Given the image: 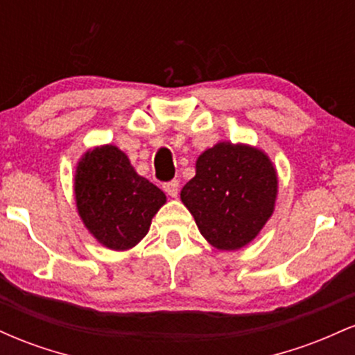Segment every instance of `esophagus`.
Masks as SVG:
<instances>
[{"label":"esophagus","mask_w":355,"mask_h":355,"mask_svg":"<svg viewBox=\"0 0 355 355\" xmlns=\"http://www.w3.org/2000/svg\"><path fill=\"white\" fill-rule=\"evenodd\" d=\"M164 190L166 191V195H170V197L175 198L178 195V182L177 180H172V182L165 183Z\"/></svg>","instance_id":"34e87169"}]
</instances>
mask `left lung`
Here are the masks:
<instances>
[{"instance_id":"8db88e82","label":"left lung","mask_w":355,"mask_h":355,"mask_svg":"<svg viewBox=\"0 0 355 355\" xmlns=\"http://www.w3.org/2000/svg\"><path fill=\"white\" fill-rule=\"evenodd\" d=\"M277 193V170L263 150L218 141L197 158L180 198L211 247L239 250L272 217Z\"/></svg>"}]
</instances>
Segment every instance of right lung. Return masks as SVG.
I'll return each mask as SVG.
<instances>
[{
	"mask_svg": "<svg viewBox=\"0 0 355 355\" xmlns=\"http://www.w3.org/2000/svg\"><path fill=\"white\" fill-rule=\"evenodd\" d=\"M75 200L81 222L96 242L123 252L148 234L166 197L135 172L118 146L100 145L76 164Z\"/></svg>",
	"mask_w": 355,
	"mask_h": 355,
	"instance_id": "right-lung-1",
	"label": "right lung"
}]
</instances>
